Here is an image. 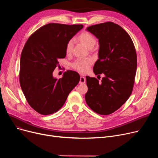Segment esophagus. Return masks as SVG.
I'll return each mask as SVG.
<instances>
[{
    "mask_svg": "<svg viewBox=\"0 0 158 158\" xmlns=\"http://www.w3.org/2000/svg\"><path fill=\"white\" fill-rule=\"evenodd\" d=\"M85 82H86L85 77H83V76H81L80 81H79V83L80 84H84V83H85Z\"/></svg>",
    "mask_w": 158,
    "mask_h": 158,
    "instance_id": "1",
    "label": "esophagus"
}]
</instances>
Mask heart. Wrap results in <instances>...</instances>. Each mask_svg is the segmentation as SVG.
<instances>
[{
	"label": "heart",
	"mask_w": 158,
	"mask_h": 158,
	"mask_svg": "<svg viewBox=\"0 0 158 158\" xmlns=\"http://www.w3.org/2000/svg\"><path fill=\"white\" fill-rule=\"evenodd\" d=\"M78 40L89 49L92 48L97 43V40L95 36L88 31L81 32L77 37ZM73 48V40H70L66 44V53L67 54H72ZM93 60L91 58H81L75 61L72 64V68L80 72H86L89 66L92 65Z\"/></svg>",
	"instance_id": "b5f03b06"
}]
</instances>
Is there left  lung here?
Masks as SVG:
<instances>
[{
	"instance_id": "left-lung-1",
	"label": "left lung",
	"mask_w": 158,
	"mask_h": 158,
	"mask_svg": "<svg viewBox=\"0 0 158 158\" xmlns=\"http://www.w3.org/2000/svg\"><path fill=\"white\" fill-rule=\"evenodd\" d=\"M99 42L98 59L94 66L95 75L104 74L101 82L86 76L85 100L95 113L107 115L118 110L132 94L137 69V56L128 33L111 22L87 27Z\"/></svg>"
}]
</instances>
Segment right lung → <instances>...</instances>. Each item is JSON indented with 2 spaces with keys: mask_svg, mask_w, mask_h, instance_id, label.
Wrapping results in <instances>:
<instances>
[{
  "mask_svg": "<svg viewBox=\"0 0 158 158\" xmlns=\"http://www.w3.org/2000/svg\"><path fill=\"white\" fill-rule=\"evenodd\" d=\"M83 27L82 25L51 23L30 36L21 54L19 79L30 106L44 115L57 112L77 86L79 74L67 70L57 79L52 73L66 56V44Z\"/></svg>",
  "mask_w": 158,
  "mask_h": 158,
  "instance_id": "1",
  "label": "right lung"
}]
</instances>
